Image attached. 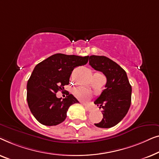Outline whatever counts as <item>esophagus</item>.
I'll return each instance as SVG.
<instances>
[{"label": "esophagus", "instance_id": "esophagus-1", "mask_svg": "<svg viewBox=\"0 0 159 159\" xmlns=\"http://www.w3.org/2000/svg\"><path fill=\"white\" fill-rule=\"evenodd\" d=\"M83 105H84V107H85V109H86L87 111H91L93 110L92 107H91V106H89V105H86V104H83Z\"/></svg>", "mask_w": 159, "mask_h": 159}]
</instances>
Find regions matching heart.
Here are the masks:
<instances>
[{
    "instance_id": "b5f03b06",
    "label": "heart",
    "mask_w": 159,
    "mask_h": 159,
    "mask_svg": "<svg viewBox=\"0 0 159 159\" xmlns=\"http://www.w3.org/2000/svg\"><path fill=\"white\" fill-rule=\"evenodd\" d=\"M99 73V74H101L99 73ZM73 94L75 97L77 98L78 99L80 100V101L85 102L89 100L91 97V91H89L88 89L84 88V87H79V88L74 89L73 91Z\"/></svg>"
}]
</instances>
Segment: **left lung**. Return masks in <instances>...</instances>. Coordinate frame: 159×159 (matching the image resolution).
<instances>
[{
    "label": "left lung",
    "instance_id": "left-lung-1",
    "mask_svg": "<svg viewBox=\"0 0 159 159\" xmlns=\"http://www.w3.org/2000/svg\"><path fill=\"white\" fill-rule=\"evenodd\" d=\"M89 65L107 78L105 89L94 104L102 108L103 118L94 124L101 128L115 126L125 117L131 104L132 87L123 68L105 56L91 55Z\"/></svg>",
    "mask_w": 159,
    "mask_h": 159
}]
</instances>
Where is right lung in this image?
Instances as JSON below:
<instances>
[{"label":"right lung","mask_w":159,"mask_h":159,"mask_svg":"<svg viewBox=\"0 0 159 159\" xmlns=\"http://www.w3.org/2000/svg\"><path fill=\"white\" fill-rule=\"evenodd\" d=\"M88 60L89 56L57 53L35 66L27 82L26 99L31 112L38 122L53 126L66 120L69 107L79 101L69 93L62 100L55 93L69 84L73 69L84 66Z\"/></svg>","instance_id":"add662e5"}]
</instances>
